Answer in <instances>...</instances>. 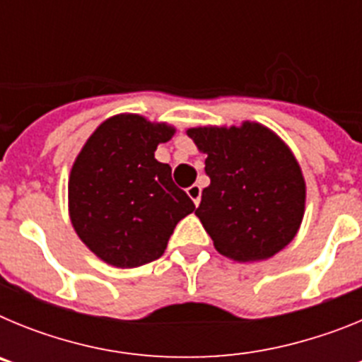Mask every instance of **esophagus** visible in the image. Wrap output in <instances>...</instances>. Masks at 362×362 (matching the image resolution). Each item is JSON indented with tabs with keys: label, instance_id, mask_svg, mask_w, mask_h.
Segmentation results:
<instances>
[{
	"label": "esophagus",
	"instance_id": "34e87169",
	"mask_svg": "<svg viewBox=\"0 0 362 362\" xmlns=\"http://www.w3.org/2000/svg\"><path fill=\"white\" fill-rule=\"evenodd\" d=\"M187 194H188V197L194 201V204L197 206V204H199V201H201V187H199V185H192V187H188Z\"/></svg>",
	"mask_w": 362,
	"mask_h": 362
}]
</instances>
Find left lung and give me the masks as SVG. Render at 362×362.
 <instances>
[{
    "instance_id": "8db88e82",
    "label": "left lung",
    "mask_w": 362,
    "mask_h": 362,
    "mask_svg": "<svg viewBox=\"0 0 362 362\" xmlns=\"http://www.w3.org/2000/svg\"><path fill=\"white\" fill-rule=\"evenodd\" d=\"M206 153L210 185L196 216L221 255L254 263L276 255L299 232L306 183L288 145L268 127H196L187 130Z\"/></svg>"
}]
</instances>
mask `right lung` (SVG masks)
<instances>
[{"label":"right lung","instance_id":"obj_1","mask_svg":"<svg viewBox=\"0 0 362 362\" xmlns=\"http://www.w3.org/2000/svg\"><path fill=\"white\" fill-rule=\"evenodd\" d=\"M172 124L117 114L99 124L74 161L69 214L78 238L101 261L136 268L161 257L179 221L196 204L153 152Z\"/></svg>","mask_w":362,"mask_h":362}]
</instances>
